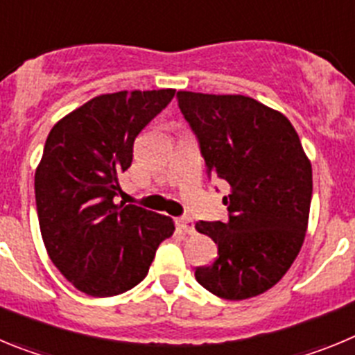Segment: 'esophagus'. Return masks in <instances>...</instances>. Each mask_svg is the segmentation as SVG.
<instances>
[{
  "mask_svg": "<svg viewBox=\"0 0 355 355\" xmlns=\"http://www.w3.org/2000/svg\"><path fill=\"white\" fill-rule=\"evenodd\" d=\"M175 224H178V227H180L183 233L187 234L196 233V225H193V220L190 218V216H180V218L175 220Z\"/></svg>",
  "mask_w": 355,
  "mask_h": 355,
  "instance_id": "esophagus-1",
  "label": "esophagus"
}]
</instances>
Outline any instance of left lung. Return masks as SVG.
Segmentation results:
<instances>
[{"instance_id": "8db88e82", "label": "left lung", "mask_w": 355, "mask_h": 355, "mask_svg": "<svg viewBox=\"0 0 355 355\" xmlns=\"http://www.w3.org/2000/svg\"><path fill=\"white\" fill-rule=\"evenodd\" d=\"M209 178L227 181V222H197L218 256L197 266L200 286L245 300L277 284L304 243L313 193L311 163L281 112L247 96L178 92Z\"/></svg>"}]
</instances>
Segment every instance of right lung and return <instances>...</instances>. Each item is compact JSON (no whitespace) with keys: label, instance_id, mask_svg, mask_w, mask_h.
I'll return each mask as SVG.
<instances>
[{"label":"right lung","instance_id":"add662e5","mask_svg":"<svg viewBox=\"0 0 355 355\" xmlns=\"http://www.w3.org/2000/svg\"><path fill=\"white\" fill-rule=\"evenodd\" d=\"M174 94H103L49 131L35 172L40 233L56 268L83 293L114 297L137 286L159 243L174 233L171 216L115 205L119 175L133 162L135 139Z\"/></svg>","mask_w":355,"mask_h":355}]
</instances>
